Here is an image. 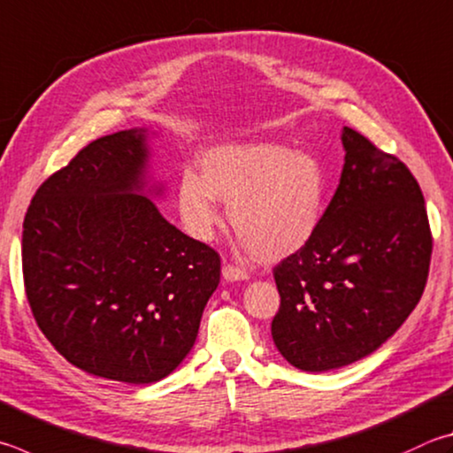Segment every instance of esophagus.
I'll return each mask as SVG.
<instances>
[{
	"mask_svg": "<svg viewBox=\"0 0 453 453\" xmlns=\"http://www.w3.org/2000/svg\"><path fill=\"white\" fill-rule=\"evenodd\" d=\"M221 277L226 279V281H245V279H248L250 275H248V271L245 269H240V267H235V265H224V269H221Z\"/></svg>",
	"mask_w": 453,
	"mask_h": 453,
	"instance_id": "34e87169",
	"label": "esophagus"
}]
</instances>
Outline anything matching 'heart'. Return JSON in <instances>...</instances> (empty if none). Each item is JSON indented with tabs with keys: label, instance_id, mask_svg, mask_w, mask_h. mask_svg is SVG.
<instances>
[{
	"label": "heart",
	"instance_id": "heart-1",
	"mask_svg": "<svg viewBox=\"0 0 453 453\" xmlns=\"http://www.w3.org/2000/svg\"><path fill=\"white\" fill-rule=\"evenodd\" d=\"M202 176L184 170L178 213L186 234L210 242L221 224L219 202L255 257L279 261L312 240L323 218L326 174L319 158L271 141L227 142L208 148Z\"/></svg>",
	"mask_w": 453,
	"mask_h": 453
}]
</instances>
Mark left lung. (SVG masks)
I'll return each mask as SVG.
<instances>
[{
	"instance_id": "8db88e82",
	"label": "left lung",
	"mask_w": 453,
	"mask_h": 453,
	"mask_svg": "<svg viewBox=\"0 0 453 453\" xmlns=\"http://www.w3.org/2000/svg\"><path fill=\"white\" fill-rule=\"evenodd\" d=\"M344 166L312 240L273 269L277 350L305 372L357 363L382 347L420 301L432 257L412 172L342 128Z\"/></svg>"
}]
</instances>
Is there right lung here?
I'll return each mask as SVG.
<instances>
[{"label": "right lung", "mask_w": 453, "mask_h": 453, "mask_svg": "<svg viewBox=\"0 0 453 453\" xmlns=\"http://www.w3.org/2000/svg\"><path fill=\"white\" fill-rule=\"evenodd\" d=\"M148 130L87 144L33 196L23 281L47 341L88 374L152 384L174 372L219 283V255L148 194Z\"/></svg>", "instance_id": "obj_1"}]
</instances>
